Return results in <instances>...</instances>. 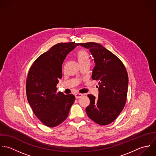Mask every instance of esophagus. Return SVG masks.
Instances as JSON below:
<instances>
[{"instance_id": "34e87169", "label": "esophagus", "mask_w": 156, "mask_h": 156, "mask_svg": "<svg viewBox=\"0 0 156 156\" xmlns=\"http://www.w3.org/2000/svg\"><path fill=\"white\" fill-rule=\"evenodd\" d=\"M75 98H76V99H78V98H81V96H83V94H80V93H77V94H75Z\"/></svg>"}]
</instances>
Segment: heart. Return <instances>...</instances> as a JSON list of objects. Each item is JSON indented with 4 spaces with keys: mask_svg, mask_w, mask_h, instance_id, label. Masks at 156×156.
Here are the masks:
<instances>
[{
    "mask_svg": "<svg viewBox=\"0 0 156 156\" xmlns=\"http://www.w3.org/2000/svg\"><path fill=\"white\" fill-rule=\"evenodd\" d=\"M75 57L80 65L90 63V58L89 53L84 49H80L75 54Z\"/></svg>",
    "mask_w": 156,
    "mask_h": 156,
    "instance_id": "b5f03b06",
    "label": "heart"
}]
</instances>
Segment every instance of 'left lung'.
<instances>
[{
	"label": "left lung",
	"mask_w": 156,
	"mask_h": 156,
	"mask_svg": "<svg viewBox=\"0 0 156 156\" xmlns=\"http://www.w3.org/2000/svg\"><path fill=\"white\" fill-rule=\"evenodd\" d=\"M80 45L89 49L94 57L95 66L92 78L99 84L98 98L87 95L90 105L86 108L87 115L98 124H109L124 107L128 85L127 72L120 59L101 44L89 42Z\"/></svg>",
	"instance_id": "1"
}]
</instances>
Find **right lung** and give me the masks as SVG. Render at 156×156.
<instances>
[{"label": "right lung", "instance_id": "obj_1", "mask_svg": "<svg viewBox=\"0 0 156 156\" xmlns=\"http://www.w3.org/2000/svg\"><path fill=\"white\" fill-rule=\"evenodd\" d=\"M79 43H60L51 47L33 62L29 70L26 92L28 102L37 118L49 127H54L67 118L75 97L57 92L62 78V64L67 55Z\"/></svg>", "mask_w": 156, "mask_h": 156}]
</instances>
